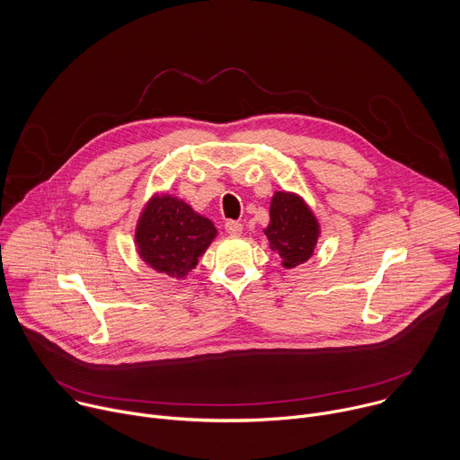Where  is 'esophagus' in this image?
Masks as SVG:
<instances>
[{
  "instance_id": "1",
  "label": "esophagus",
  "mask_w": 460,
  "mask_h": 460,
  "mask_svg": "<svg viewBox=\"0 0 460 460\" xmlns=\"http://www.w3.org/2000/svg\"><path fill=\"white\" fill-rule=\"evenodd\" d=\"M226 231H227L231 236H238V234H242V231H243V226H242L240 222L229 220V222H226Z\"/></svg>"
}]
</instances>
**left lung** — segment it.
<instances>
[{
	"instance_id": "1",
	"label": "left lung",
	"mask_w": 460,
	"mask_h": 460,
	"mask_svg": "<svg viewBox=\"0 0 460 460\" xmlns=\"http://www.w3.org/2000/svg\"><path fill=\"white\" fill-rule=\"evenodd\" d=\"M320 222L298 192L275 190L270 206V224L264 234L271 251L280 256L284 270H293L314 254Z\"/></svg>"
}]
</instances>
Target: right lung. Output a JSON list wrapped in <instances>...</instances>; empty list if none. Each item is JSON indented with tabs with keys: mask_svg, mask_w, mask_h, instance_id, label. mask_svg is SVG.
Here are the masks:
<instances>
[{
	"mask_svg": "<svg viewBox=\"0 0 460 460\" xmlns=\"http://www.w3.org/2000/svg\"><path fill=\"white\" fill-rule=\"evenodd\" d=\"M218 236L215 224L169 192H155L135 227V247L144 264L176 280L199 266Z\"/></svg>",
	"mask_w": 460,
	"mask_h": 460,
	"instance_id": "1",
	"label": "right lung"
}]
</instances>
